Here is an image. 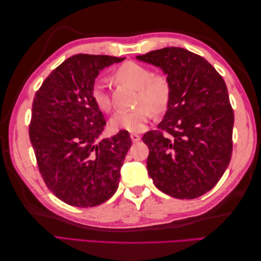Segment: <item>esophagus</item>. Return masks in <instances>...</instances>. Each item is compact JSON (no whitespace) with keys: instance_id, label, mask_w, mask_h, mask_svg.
Wrapping results in <instances>:
<instances>
[{"instance_id":"esophagus-1","label":"esophagus","mask_w":261,"mask_h":261,"mask_svg":"<svg viewBox=\"0 0 261 261\" xmlns=\"http://www.w3.org/2000/svg\"><path fill=\"white\" fill-rule=\"evenodd\" d=\"M130 138H131V140L134 141V142H138V141H139V140L141 139V136L137 135V134H131V135H130Z\"/></svg>"}]
</instances>
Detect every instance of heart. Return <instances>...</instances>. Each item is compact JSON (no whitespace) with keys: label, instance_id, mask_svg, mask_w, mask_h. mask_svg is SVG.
I'll return each instance as SVG.
<instances>
[{"label":"heart","instance_id":"obj_1","mask_svg":"<svg viewBox=\"0 0 261 261\" xmlns=\"http://www.w3.org/2000/svg\"><path fill=\"white\" fill-rule=\"evenodd\" d=\"M113 76L119 82L125 83L138 90L137 104L135 110H120L110 120V126L114 131L125 130L140 132L145 129L148 121L154 112H162L169 103L170 84L164 75H152L146 66L134 62H126L114 70ZM92 97L102 111H110L112 108L108 84L104 80H98L92 87Z\"/></svg>","mask_w":261,"mask_h":261}]
</instances>
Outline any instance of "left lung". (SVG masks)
<instances>
[{
    "instance_id": "1",
    "label": "left lung",
    "mask_w": 261,
    "mask_h": 261,
    "mask_svg": "<svg viewBox=\"0 0 261 261\" xmlns=\"http://www.w3.org/2000/svg\"><path fill=\"white\" fill-rule=\"evenodd\" d=\"M137 59L162 69L171 90L159 130L142 137L149 176L173 197L202 196L220 180L232 156L234 115L222 76L184 48L158 49Z\"/></svg>"
}]
</instances>
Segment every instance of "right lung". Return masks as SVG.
<instances>
[{"instance_id": "1", "label": "right lung", "mask_w": 261, "mask_h": 261, "mask_svg": "<svg viewBox=\"0 0 261 261\" xmlns=\"http://www.w3.org/2000/svg\"><path fill=\"white\" fill-rule=\"evenodd\" d=\"M125 58L75 55L51 71L36 93L29 126L47 187L66 204L92 207L118 190L131 147L127 131L99 140L107 124L92 97L99 71Z\"/></svg>"}]
</instances>
